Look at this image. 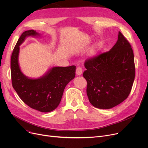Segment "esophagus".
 <instances>
[{
    "mask_svg": "<svg viewBox=\"0 0 148 148\" xmlns=\"http://www.w3.org/2000/svg\"><path fill=\"white\" fill-rule=\"evenodd\" d=\"M82 68L80 67V66H79L77 67V69H76V74L77 75H80L82 74Z\"/></svg>",
    "mask_w": 148,
    "mask_h": 148,
    "instance_id": "1",
    "label": "esophagus"
}]
</instances>
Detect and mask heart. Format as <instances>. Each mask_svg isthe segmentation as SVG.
<instances>
[{
    "label": "heart",
    "instance_id": "heart-1",
    "mask_svg": "<svg viewBox=\"0 0 148 148\" xmlns=\"http://www.w3.org/2000/svg\"><path fill=\"white\" fill-rule=\"evenodd\" d=\"M103 47V43L101 42H99L97 44H95V45L94 47V48L92 49V51H91V54L92 56H94L98 54V51L101 49Z\"/></svg>",
    "mask_w": 148,
    "mask_h": 148
}]
</instances>
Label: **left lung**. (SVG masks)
<instances>
[{
	"instance_id": "1",
	"label": "left lung",
	"mask_w": 148,
	"mask_h": 148,
	"mask_svg": "<svg viewBox=\"0 0 148 148\" xmlns=\"http://www.w3.org/2000/svg\"><path fill=\"white\" fill-rule=\"evenodd\" d=\"M84 66L87 95L93 106L108 109L128 98L135 78L134 57L121 32L110 51L87 59Z\"/></svg>"
}]
</instances>
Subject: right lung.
Masks as SVG:
<instances>
[{"mask_svg":"<svg viewBox=\"0 0 148 148\" xmlns=\"http://www.w3.org/2000/svg\"><path fill=\"white\" fill-rule=\"evenodd\" d=\"M39 35L34 30L23 32L15 45L11 59L12 87L20 99L30 108L50 112L59 106L67 84L75 75V66L53 67L40 78L30 79L22 73L18 64L20 45L27 36Z\"/></svg>","mask_w":148,"mask_h":148,"instance_id":"1","label":"right lung"}]
</instances>
